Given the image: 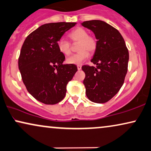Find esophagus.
<instances>
[{"mask_svg": "<svg viewBox=\"0 0 151 151\" xmlns=\"http://www.w3.org/2000/svg\"><path fill=\"white\" fill-rule=\"evenodd\" d=\"M77 67H78V70H80L82 68V66L81 65H78Z\"/></svg>", "mask_w": 151, "mask_h": 151, "instance_id": "esophagus-1", "label": "esophagus"}]
</instances>
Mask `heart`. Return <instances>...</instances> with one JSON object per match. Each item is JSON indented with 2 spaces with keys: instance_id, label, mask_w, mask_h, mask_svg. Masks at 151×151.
<instances>
[{
  "instance_id": "b5f03b06",
  "label": "heart",
  "mask_w": 151,
  "mask_h": 151,
  "mask_svg": "<svg viewBox=\"0 0 151 151\" xmlns=\"http://www.w3.org/2000/svg\"><path fill=\"white\" fill-rule=\"evenodd\" d=\"M72 42L78 43L77 53L67 58L66 62L71 64H80L89 58L90 52L96 51L98 43L94 37L89 35L87 30L83 28H77L71 31L68 35ZM58 48L61 53L69 55L71 53V46L69 42L61 39L58 42Z\"/></svg>"
}]
</instances>
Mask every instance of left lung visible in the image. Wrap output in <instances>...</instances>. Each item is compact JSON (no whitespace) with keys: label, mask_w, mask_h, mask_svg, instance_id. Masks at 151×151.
Here are the masks:
<instances>
[{"label":"left lung","mask_w":151,"mask_h":151,"mask_svg":"<svg viewBox=\"0 0 151 151\" xmlns=\"http://www.w3.org/2000/svg\"><path fill=\"white\" fill-rule=\"evenodd\" d=\"M82 25L93 31L98 46L91 60L96 67L84 65L83 84L90 101L104 103L112 99L122 87L128 71L129 52L121 33L100 20L87 21Z\"/></svg>","instance_id":"left-lung-1"}]
</instances>
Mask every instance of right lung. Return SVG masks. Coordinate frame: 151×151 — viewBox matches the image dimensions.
Wrapping results in <instances>:
<instances>
[{
	"label": "right lung",
	"mask_w": 151,
	"mask_h": 151,
	"mask_svg": "<svg viewBox=\"0 0 151 151\" xmlns=\"http://www.w3.org/2000/svg\"><path fill=\"white\" fill-rule=\"evenodd\" d=\"M76 23L44 24L26 37L19 58V68L27 90L35 99L46 105L63 100L66 85L75 75V64H64L65 56L58 42Z\"/></svg>",
	"instance_id": "add662e5"
}]
</instances>
